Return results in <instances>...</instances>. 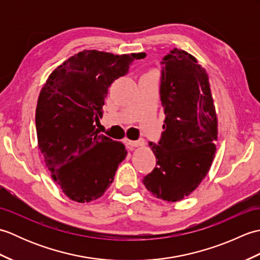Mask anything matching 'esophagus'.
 Returning <instances> with one entry per match:
<instances>
[{"instance_id":"esophagus-1","label":"esophagus","mask_w":260,"mask_h":260,"mask_svg":"<svg viewBox=\"0 0 260 260\" xmlns=\"http://www.w3.org/2000/svg\"><path fill=\"white\" fill-rule=\"evenodd\" d=\"M124 143H125L126 145H129L132 147H139V146H144L145 145V141L143 140V139H140V140H137V141H129V140L125 139Z\"/></svg>"}]
</instances>
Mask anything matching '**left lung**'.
<instances>
[{
  "instance_id": "left-lung-1",
  "label": "left lung",
  "mask_w": 260,
  "mask_h": 260,
  "mask_svg": "<svg viewBox=\"0 0 260 260\" xmlns=\"http://www.w3.org/2000/svg\"><path fill=\"white\" fill-rule=\"evenodd\" d=\"M161 139L150 142L156 167L143 179L154 197L180 201L207 175L215 154L217 115L208 75L194 57L174 48L161 61Z\"/></svg>"
}]
</instances>
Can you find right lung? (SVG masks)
Listing matches in <instances>:
<instances>
[{
    "label": "right lung",
    "instance_id": "right-lung-1",
    "mask_svg": "<svg viewBox=\"0 0 260 260\" xmlns=\"http://www.w3.org/2000/svg\"><path fill=\"white\" fill-rule=\"evenodd\" d=\"M144 57L84 50L60 64L43 86L36 112L38 144L52 179L71 200L102 197L126 157L125 146L99 134L95 121L110 85Z\"/></svg>",
    "mask_w": 260,
    "mask_h": 260
}]
</instances>
